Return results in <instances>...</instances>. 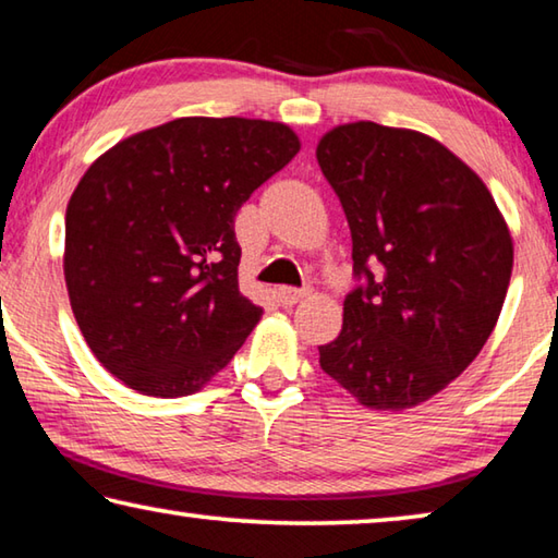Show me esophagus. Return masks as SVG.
I'll use <instances>...</instances> for the list:
<instances>
[{
    "label": "esophagus",
    "mask_w": 558,
    "mask_h": 558,
    "mask_svg": "<svg viewBox=\"0 0 558 558\" xmlns=\"http://www.w3.org/2000/svg\"><path fill=\"white\" fill-rule=\"evenodd\" d=\"M310 295L307 290H298V288H280L278 290V298H280V302L286 307H292V305H298L300 300H305Z\"/></svg>",
    "instance_id": "esophagus-1"
}]
</instances>
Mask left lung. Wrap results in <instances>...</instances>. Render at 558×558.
<instances>
[{
	"mask_svg": "<svg viewBox=\"0 0 558 558\" xmlns=\"http://www.w3.org/2000/svg\"><path fill=\"white\" fill-rule=\"evenodd\" d=\"M315 155L366 278L319 366L366 409H413L483 352L512 278V233L475 169L418 130L344 122Z\"/></svg>",
	"mask_w": 558,
	"mask_h": 558,
	"instance_id": "left-lung-1",
	"label": "left lung"
}]
</instances>
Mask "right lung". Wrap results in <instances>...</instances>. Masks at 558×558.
I'll return each mask as SVG.
<instances>
[{
    "mask_svg": "<svg viewBox=\"0 0 558 558\" xmlns=\"http://www.w3.org/2000/svg\"><path fill=\"white\" fill-rule=\"evenodd\" d=\"M300 153L286 122L177 118L106 149L65 209L63 278L98 362L155 399L202 391L263 315L233 219Z\"/></svg>",
    "mask_w": 558,
    "mask_h": 558,
    "instance_id": "obj_1",
    "label": "right lung"
}]
</instances>
